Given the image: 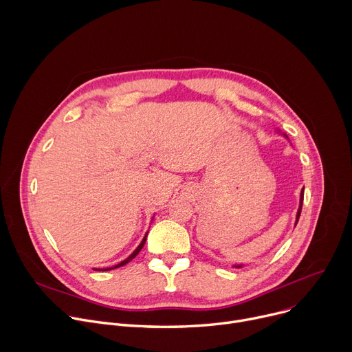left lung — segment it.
<instances>
[{
	"instance_id": "1",
	"label": "left lung",
	"mask_w": 352,
	"mask_h": 352,
	"mask_svg": "<svg viewBox=\"0 0 352 352\" xmlns=\"http://www.w3.org/2000/svg\"><path fill=\"white\" fill-rule=\"evenodd\" d=\"M277 132L278 133H281L280 132V129H277ZM283 136L284 138H287L288 139V136L285 135V133H283ZM302 204H304V188H302V190H300V195H299V206H298V210H296V216H295V224H294V227L296 226V223H298V220H299V216H300V210H302ZM245 265H232V267L234 269H241V267H243Z\"/></svg>"
}]
</instances>
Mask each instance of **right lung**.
<instances>
[{"label":"right lung","instance_id":"obj_1","mask_svg":"<svg viewBox=\"0 0 352 352\" xmlns=\"http://www.w3.org/2000/svg\"><path fill=\"white\" fill-rule=\"evenodd\" d=\"M155 219V216L152 217V220ZM146 238H147V232L144 234V236H143V239H142V242L138 245V248L133 250V252L125 259V261H122V262H120L118 265H116V266H111V267H106V269H93V270H98V272H109V270H113V269H117V267H121V266H125L126 263H129L139 252H140V250H142V248H143V245H144V242H146Z\"/></svg>","mask_w":352,"mask_h":352}]
</instances>
